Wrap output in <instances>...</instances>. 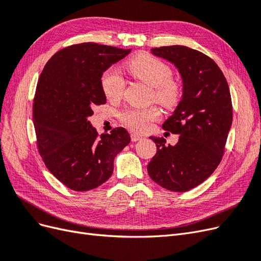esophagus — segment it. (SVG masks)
Returning a JSON list of instances; mask_svg holds the SVG:
<instances>
[{
	"mask_svg": "<svg viewBox=\"0 0 261 261\" xmlns=\"http://www.w3.org/2000/svg\"><path fill=\"white\" fill-rule=\"evenodd\" d=\"M130 139H132V141H138V140H140V139H143V136L137 135V134H132V135H130Z\"/></svg>",
	"mask_w": 261,
	"mask_h": 261,
	"instance_id": "34e87169",
	"label": "esophagus"
}]
</instances>
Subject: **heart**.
<instances>
[{
	"label": "heart",
	"instance_id": "1",
	"mask_svg": "<svg viewBox=\"0 0 261 261\" xmlns=\"http://www.w3.org/2000/svg\"><path fill=\"white\" fill-rule=\"evenodd\" d=\"M127 69L136 80L152 88L153 99L165 108H174L181 98V85L172 78V68L161 60L150 54H141L133 59ZM101 88L109 100L121 99L125 82L115 69H107L101 76ZM160 111L156 107L129 108L120 113V120L136 133L150 129L154 121L159 120Z\"/></svg>",
	"mask_w": 261,
	"mask_h": 261
}]
</instances>
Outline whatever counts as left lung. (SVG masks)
Segmentation results:
<instances>
[{
	"instance_id": "left-lung-1",
	"label": "left lung",
	"mask_w": 261,
	"mask_h": 261,
	"mask_svg": "<svg viewBox=\"0 0 261 261\" xmlns=\"http://www.w3.org/2000/svg\"><path fill=\"white\" fill-rule=\"evenodd\" d=\"M151 53L173 63L183 81V96L175 111L162 125L178 134L175 146H165L153 137L156 153L148 174L158 185L172 192H187L206 180L218 168L233 118L231 93L217 63L184 45L151 49Z\"/></svg>"
}]
</instances>
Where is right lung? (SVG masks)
Returning a JSON list of instances; mask_svg holds the SVG:
<instances>
[{
  "mask_svg": "<svg viewBox=\"0 0 261 261\" xmlns=\"http://www.w3.org/2000/svg\"><path fill=\"white\" fill-rule=\"evenodd\" d=\"M130 49L85 42L60 50L39 77L33 118L38 151L61 183L86 192L107 181L114 158L130 143L128 132L114 128L98 135L88 117L105 105L101 76Z\"/></svg>",
  "mask_w": 261,
  "mask_h": 261,
  "instance_id": "add662e5",
  "label": "right lung"
}]
</instances>
